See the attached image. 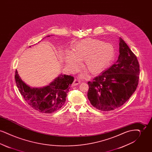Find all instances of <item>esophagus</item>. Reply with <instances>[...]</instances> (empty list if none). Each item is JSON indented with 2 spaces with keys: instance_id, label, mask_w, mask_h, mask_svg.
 <instances>
[{
  "instance_id": "34e87169",
  "label": "esophagus",
  "mask_w": 152,
  "mask_h": 152,
  "mask_svg": "<svg viewBox=\"0 0 152 152\" xmlns=\"http://www.w3.org/2000/svg\"><path fill=\"white\" fill-rule=\"evenodd\" d=\"M81 83V81L79 79H75L74 80V81L73 83L72 86H77L79 84Z\"/></svg>"
}]
</instances>
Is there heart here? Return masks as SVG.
<instances>
[{
  "label": "heart",
  "instance_id": "obj_1",
  "mask_svg": "<svg viewBox=\"0 0 152 152\" xmlns=\"http://www.w3.org/2000/svg\"><path fill=\"white\" fill-rule=\"evenodd\" d=\"M115 56L113 46L109 43L92 38L81 40L73 48V52H66L65 63L71 69H76L79 61L84 60V65L93 74L105 70L111 64Z\"/></svg>",
  "mask_w": 152,
  "mask_h": 152
}]
</instances>
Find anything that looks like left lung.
<instances>
[{"label": "left lung", "instance_id": "1", "mask_svg": "<svg viewBox=\"0 0 152 152\" xmlns=\"http://www.w3.org/2000/svg\"><path fill=\"white\" fill-rule=\"evenodd\" d=\"M119 47L120 55L116 63L88 83V98L93 107L102 111L122 106L138 84L140 65L136 56L121 38Z\"/></svg>", "mask_w": 152, "mask_h": 152}]
</instances>
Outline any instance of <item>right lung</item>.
Returning <instances> with one entry per match:
<instances>
[{"mask_svg":"<svg viewBox=\"0 0 152 152\" xmlns=\"http://www.w3.org/2000/svg\"><path fill=\"white\" fill-rule=\"evenodd\" d=\"M15 79L19 91L29 106L44 113L56 112L64 105L66 94L74 80L73 76L60 75L49 86L37 88H31L24 83L17 70Z\"/></svg>","mask_w":152,"mask_h":152,"instance_id":"1","label":"right lung"}]
</instances>
